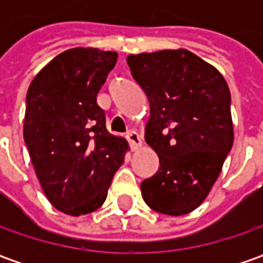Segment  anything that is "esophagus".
Returning a JSON list of instances; mask_svg holds the SVG:
<instances>
[{
  "mask_svg": "<svg viewBox=\"0 0 263 263\" xmlns=\"http://www.w3.org/2000/svg\"><path fill=\"white\" fill-rule=\"evenodd\" d=\"M126 139L128 140V143H130V146L133 147V149H136L142 145V139L140 136L137 135L135 130H128L126 133Z\"/></svg>",
  "mask_w": 263,
  "mask_h": 263,
  "instance_id": "esophagus-1",
  "label": "esophagus"
}]
</instances>
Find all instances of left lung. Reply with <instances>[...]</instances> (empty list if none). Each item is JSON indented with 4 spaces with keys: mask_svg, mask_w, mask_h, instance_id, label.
Listing matches in <instances>:
<instances>
[{
    "mask_svg": "<svg viewBox=\"0 0 263 263\" xmlns=\"http://www.w3.org/2000/svg\"><path fill=\"white\" fill-rule=\"evenodd\" d=\"M149 99L145 140L159 168L142 181L149 208L184 215L208 196L233 146L231 95L215 67L187 49L127 57Z\"/></svg>",
    "mask_w": 263,
    "mask_h": 263,
    "instance_id": "8db88e82",
    "label": "left lung"
}]
</instances>
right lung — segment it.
I'll list each match as a JSON object with an SVG mask.
<instances>
[{"mask_svg":"<svg viewBox=\"0 0 263 263\" xmlns=\"http://www.w3.org/2000/svg\"><path fill=\"white\" fill-rule=\"evenodd\" d=\"M117 57L93 48L64 51L36 74L26 95V146L45 196L67 215L101 206L124 162L127 142L106 130L96 102Z\"/></svg>","mask_w":263,"mask_h":263,"instance_id":"right-lung-1","label":"right lung"}]
</instances>
